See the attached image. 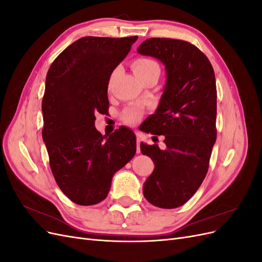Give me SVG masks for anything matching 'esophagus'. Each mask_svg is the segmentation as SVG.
I'll return each mask as SVG.
<instances>
[{"instance_id":"1","label":"esophagus","mask_w":262,"mask_h":262,"mask_svg":"<svg viewBox=\"0 0 262 262\" xmlns=\"http://www.w3.org/2000/svg\"><path fill=\"white\" fill-rule=\"evenodd\" d=\"M140 142H141V140L138 138V139H137V153H140V152H141V148H140Z\"/></svg>"}]
</instances>
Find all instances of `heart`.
Here are the masks:
<instances>
[{
	"instance_id": "heart-1",
	"label": "heart",
	"mask_w": 262,
	"mask_h": 262,
	"mask_svg": "<svg viewBox=\"0 0 262 262\" xmlns=\"http://www.w3.org/2000/svg\"><path fill=\"white\" fill-rule=\"evenodd\" d=\"M132 69L133 72L136 73V75L141 78L143 77L145 74H147L149 71H152L154 69H158L160 70V67H158L157 63L150 59H146V58H140L137 59L132 63ZM116 71L113 73L112 77L115 75ZM145 114V109L138 105V104H131L129 106H126L121 113V120L124 123L128 124H136L138 122L141 121V119L143 118Z\"/></svg>"
}]
</instances>
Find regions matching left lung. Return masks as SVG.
Segmentation results:
<instances>
[{
  "label": "left lung",
  "instance_id": "obj_1",
  "mask_svg": "<svg viewBox=\"0 0 262 262\" xmlns=\"http://www.w3.org/2000/svg\"><path fill=\"white\" fill-rule=\"evenodd\" d=\"M138 52L165 66L167 80L156 113L142 131L165 136L166 149L141 143L142 154L155 165L143 194L155 207L185 204L204 180L216 141V84L212 64L192 43L170 38H149Z\"/></svg>",
  "mask_w": 262,
  "mask_h": 262
}]
</instances>
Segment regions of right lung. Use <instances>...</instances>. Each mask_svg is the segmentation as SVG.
Returning a JSON list of instances; mask_svg holds the SVG:
<instances>
[{
    "mask_svg": "<svg viewBox=\"0 0 262 262\" xmlns=\"http://www.w3.org/2000/svg\"><path fill=\"white\" fill-rule=\"evenodd\" d=\"M137 39L83 37L63 50L47 73L42 139L55 181L76 204L106 199L115 172L136 154L130 129L102 136L95 128V114L108 110L110 75Z\"/></svg>",
    "mask_w": 262,
    "mask_h": 262,
    "instance_id": "add662e5",
    "label": "right lung"
}]
</instances>
